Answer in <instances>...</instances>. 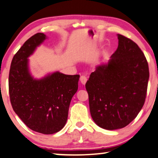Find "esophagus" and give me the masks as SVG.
Returning <instances> with one entry per match:
<instances>
[{
  "label": "esophagus",
  "instance_id": "34e87169",
  "mask_svg": "<svg viewBox=\"0 0 158 158\" xmlns=\"http://www.w3.org/2000/svg\"><path fill=\"white\" fill-rule=\"evenodd\" d=\"M86 81H87V78L85 76H81V77H80V81L83 85L86 83Z\"/></svg>",
  "mask_w": 158,
  "mask_h": 158
}]
</instances>
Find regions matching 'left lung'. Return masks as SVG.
<instances>
[{
  "mask_svg": "<svg viewBox=\"0 0 158 158\" xmlns=\"http://www.w3.org/2000/svg\"><path fill=\"white\" fill-rule=\"evenodd\" d=\"M118 47L107 64L97 66L86 83L94 123L108 130L123 128L145 103L149 67L136 43L117 34Z\"/></svg>",
  "mask_w": 158,
  "mask_h": 158,
  "instance_id": "left-lung-1",
  "label": "left lung"
}]
</instances>
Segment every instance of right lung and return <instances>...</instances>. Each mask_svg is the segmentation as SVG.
<instances>
[{
    "label": "right lung",
    "mask_w": 158,
    "mask_h": 158,
    "mask_svg": "<svg viewBox=\"0 0 158 158\" xmlns=\"http://www.w3.org/2000/svg\"><path fill=\"white\" fill-rule=\"evenodd\" d=\"M46 39L43 33L35 34L14 55L8 88L12 107L23 123L35 132L51 135L65 126L71 100L78 89L79 75L56 72L41 79L31 75L28 58Z\"/></svg>",
    "instance_id": "add662e5"
}]
</instances>
